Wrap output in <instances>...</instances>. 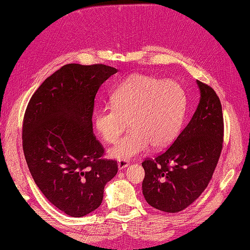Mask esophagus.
Listing matches in <instances>:
<instances>
[{"mask_svg":"<svg viewBox=\"0 0 250 250\" xmlns=\"http://www.w3.org/2000/svg\"><path fill=\"white\" fill-rule=\"evenodd\" d=\"M129 166V161L128 160H118V168L120 170L126 168Z\"/></svg>","mask_w":250,"mask_h":250,"instance_id":"1","label":"esophagus"}]
</instances>
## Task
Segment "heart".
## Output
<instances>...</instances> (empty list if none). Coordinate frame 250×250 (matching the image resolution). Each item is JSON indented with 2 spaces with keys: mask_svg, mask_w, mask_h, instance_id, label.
I'll use <instances>...</instances> for the list:
<instances>
[{
  "mask_svg": "<svg viewBox=\"0 0 250 250\" xmlns=\"http://www.w3.org/2000/svg\"><path fill=\"white\" fill-rule=\"evenodd\" d=\"M111 105L96 110L94 125L106 143L115 144L129 125L131 130L115 147L111 157L129 160L169 145L178 134L185 111V93L178 82L134 73L119 83L110 95Z\"/></svg>",
  "mask_w": 250,
  "mask_h": 250,
  "instance_id": "1",
  "label": "heart"
}]
</instances>
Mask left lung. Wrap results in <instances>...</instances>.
I'll list each match as a JSON object with an SVG mask.
<instances>
[{"instance_id":"obj_1","label":"left lung","mask_w":250,"mask_h":250,"mask_svg":"<svg viewBox=\"0 0 250 250\" xmlns=\"http://www.w3.org/2000/svg\"><path fill=\"white\" fill-rule=\"evenodd\" d=\"M197 84L200 101L188 125L163 154L142 163L146 202L165 212L182 211L202 195L221 155V102L211 86L198 80Z\"/></svg>"}]
</instances>
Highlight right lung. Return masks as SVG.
I'll return each mask as SVG.
<instances>
[{
    "mask_svg": "<svg viewBox=\"0 0 250 250\" xmlns=\"http://www.w3.org/2000/svg\"><path fill=\"white\" fill-rule=\"evenodd\" d=\"M117 72L95 63H68L46 78L24 111L22 149L34 182L46 199L70 217L101 206L104 188L118 171L93 133L94 100Z\"/></svg>",
    "mask_w": 250,
    "mask_h": 250,
    "instance_id": "1",
    "label": "right lung"
}]
</instances>
